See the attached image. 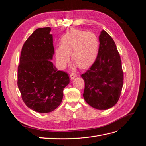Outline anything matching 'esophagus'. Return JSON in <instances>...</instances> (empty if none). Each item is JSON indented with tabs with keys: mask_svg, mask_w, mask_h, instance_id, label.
Instances as JSON below:
<instances>
[{
	"mask_svg": "<svg viewBox=\"0 0 146 146\" xmlns=\"http://www.w3.org/2000/svg\"><path fill=\"white\" fill-rule=\"evenodd\" d=\"M77 76V75L75 73L72 72L70 74V79H71V80H73V79H74Z\"/></svg>",
	"mask_w": 146,
	"mask_h": 146,
	"instance_id": "1",
	"label": "esophagus"
}]
</instances>
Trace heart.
<instances>
[{"mask_svg":"<svg viewBox=\"0 0 146 146\" xmlns=\"http://www.w3.org/2000/svg\"><path fill=\"white\" fill-rule=\"evenodd\" d=\"M60 43L55 48V58L61 67L69 62L70 55L76 66L83 68L89 67L98 58L99 39L91 32L71 29L61 37Z\"/></svg>","mask_w":146,"mask_h":146,"instance_id":"1","label":"heart"}]
</instances>
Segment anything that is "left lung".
I'll list each match as a JSON object with an SVG mask.
<instances>
[{"mask_svg":"<svg viewBox=\"0 0 146 146\" xmlns=\"http://www.w3.org/2000/svg\"><path fill=\"white\" fill-rule=\"evenodd\" d=\"M99 39L98 58L91 68L81 75L85 84L83 96L92 107L105 110L117 102L123 75L121 57L112 38L102 30Z\"/></svg>","mask_w":146,"mask_h":146,"instance_id":"left-lung-1","label":"left lung"}]
</instances>
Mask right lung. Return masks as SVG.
Listing matches in <instances>:
<instances>
[{
	"instance_id": "1",
	"label": "right lung",
	"mask_w": 146,
	"mask_h": 146,
	"mask_svg": "<svg viewBox=\"0 0 146 146\" xmlns=\"http://www.w3.org/2000/svg\"><path fill=\"white\" fill-rule=\"evenodd\" d=\"M50 27L35 30L22 48L17 86L25 104L33 111L48 113L62 102L69 75L51 61L55 54Z\"/></svg>"
}]
</instances>
